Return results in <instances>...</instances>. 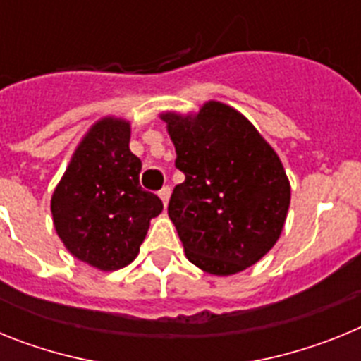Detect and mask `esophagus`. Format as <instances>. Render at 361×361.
Instances as JSON below:
<instances>
[{
	"label": "esophagus",
	"instance_id": "34e87169",
	"mask_svg": "<svg viewBox=\"0 0 361 361\" xmlns=\"http://www.w3.org/2000/svg\"><path fill=\"white\" fill-rule=\"evenodd\" d=\"M170 193H171L170 186H164L161 191H159V197H161V200H162V204H164V206H168V200H170Z\"/></svg>",
	"mask_w": 361,
	"mask_h": 361
}]
</instances>
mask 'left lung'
I'll use <instances>...</instances> for the list:
<instances>
[{
  "instance_id": "8db88e82",
  "label": "left lung",
  "mask_w": 361,
  "mask_h": 361,
  "mask_svg": "<svg viewBox=\"0 0 361 361\" xmlns=\"http://www.w3.org/2000/svg\"><path fill=\"white\" fill-rule=\"evenodd\" d=\"M184 173L168 204L191 264L235 275L275 245L291 188L279 155L237 110L209 101L195 117L162 114Z\"/></svg>"
}]
</instances>
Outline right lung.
Listing matches in <instances>:
<instances>
[{
  "mask_svg": "<svg viewBox=\"0 0 361 361\" xmlns=\"http://www.w3.org/2000/svg\"><path fill=\"white\" fill-rule=\"evenodd\" d=\"M141 168L126 121H99L82 139L52 195L54 226L73 257L103 271L137 257L162 212V200L139 184Z\"/></svg>",
  "mask_w": 361,
  "mask_h": 361,
  "instance_id": "obj_1",
  "label": "right lung"
}]
</instances>
